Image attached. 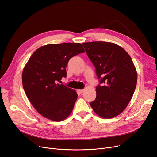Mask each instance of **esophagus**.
<instances>
[{"instance_id":"34e87169","label":"esophagus","mask_w":157,"mask_h":157,"mask_svg":"<svg viewBox=\"0 0 157 157\" xmlns=\"http://www.w3.org/2000/svg\"><path fill=\"white\" fill-rule=\"evenodd\" d=\"M84 91V89H79V90H77V92L79 93V94H82L83 92Z\"/></svg>"}]
</instances>
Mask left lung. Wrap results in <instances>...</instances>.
Here are the masks:
<instances>
[{
    "label": "left lung",
    "mask_w": 157,
    "mask_h": 157,
    "mask_svg": "<svg viewBox=\"0 0 157 157\" xmlns=\"http://www.w3.org/2000/svg\"><path fill=\"white\" fill-rule=\"evenodd\" d=\"M96 68L99 84L90 106L98 115L111 118L129 103L136 87L137 75L132 58L121 46L109 42L82 44Z\"/></svg>",
    "instance_id": "obj_1"
}]
</instances>
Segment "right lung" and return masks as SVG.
<instances>
[{"mask_svg": "<svg viewBox=\"0 0 157 157\" xmlns=\"http://www.w3.org/2000/svg\"><path fill=\"white\" fill-rule=\"evenodd\" d=\"M85 51L80 43L42 46L34 52L22 73L27 98L42 116L54 121L65 119L72 112L78 95L58 82L66 77V67L73 56Z\"/></svg>", "mask_w": 157, "mask_h": 157, "instance_id": "right-lung-1", "label": "right lung"}]
</instances>
